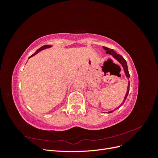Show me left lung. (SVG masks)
Returning a JSON list of instances; mask_svg holds the SVG:
<instances>
[{"mask_svg": "<svg viewBox=\"0 0 158 158\" xmlns=\"http://www.w3.org/2000/svg\"><path fill=\"white\" fill-rule=\"evenodd\" d=\"M103 49L106 50V53L107 54H109L112 55V56L113 57V58L115 59L116 60H117L119 63H120L122 66V67L123 68V70H124V73H125V75H126V77L127 78L128 80H129V77H130V74H129V73H128V66H127V61L125 60V59L123 58V57L120 55H118L117 52L114 51L113 49H109V48H107V47H103ZM129 89H130V81H128V87H127V92H126V94H125V98H124V100L123 101V103H121V106H122L123 103H125L126 99L127 98V96H128V92H129ZM121 106H119L118 107H117L116 109H114L113 110H112V111H109L108 112H106L107 113H111L112 112H113L114 111H115L116 109H117L118 108L120 107ZM103 113H106V112H103Z\"/></svg>", "mask_w": 158, "mask_h": 158, "instance_id": "obj_1", "label": "left lung"}]
</instances>
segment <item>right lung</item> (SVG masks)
Returning <instances> with one entry per match:
<instances>
[{
    "mask_svg": "<svg viewBox=\"0 0 158 158\" xmlns=\"http://www.w3.org/2000/svg\"><path fill=\"white\" fill-rule=\"evenodd\" d=\"M52 46L51 45H44V46H42L41 47H40V48L39 49H37L34 53H33V55H31L30 57H29V59L30 58V57H31V56H34V55H35L36 54H37L38 52H40L41 51H43V50H44V49H47V48H50V47H51Z\"/></svg>",
    "mask_w": 158,
    "mask_h": 158,
    "instance_id": "right-lung-1",
    "label": "right lung"
}]
</instances>
